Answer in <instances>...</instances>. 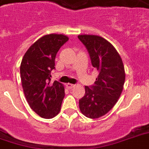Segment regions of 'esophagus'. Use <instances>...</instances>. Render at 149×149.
<instances>
[{"instance_id":"esophagus-1","label":"esophagus","mask_w":149,"mask_h":149,"mask_svg":"<svg viewBox=\"0 0 149 149\" xmlns=\"http://www.w3.org/2000/svg\"><path fill=\"white\" fill-rule=\"evenodd\" d=\"M75 85L74 84H66V87L68 89H72V87H74Z\"/></svg>"}]
</instances>
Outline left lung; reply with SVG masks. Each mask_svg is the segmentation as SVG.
<instances>
[{
	"mask_svg": "<svg viewBox=\"0 0 149 149\" xmlns=\"http://www.w3.org/2000/svg\"><path fill=\"white\" fill-rule=\"evenodd\" d=\"M89 53L93 67L99 72L95 84L85 86L84 96L79 99L80 112L91 119L105 115L117 102L125 82L121 57L111 43L96 35H79Z\"/></svg>",
	"mask_w": 149,
	"mask_h": 149,
	"instance_id": "8db88e82",
	"label": "left lung"
}]
</instances>
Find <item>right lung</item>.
Segmentation results:
<instances>
[{
    "label": "right lung",
    "instance_id": "right-lung-1",
    "mask_svg": "<svg viewBox=\"0 0 149 149\" xmlns=\"http://www.w3.org/2000/svg\"><path fill=\"white\" fill-rule=\"evenodd\" d=\"M69 37L63 34H48L37 40L27 50L20 65L22 86L25 97L34 112L44 119L59 113L65 88L54 80L51 84L56 54Z\"/></svg>",
    "mask_w": 149,
    "mask_h": 149
}]
</instances>
